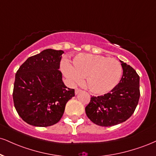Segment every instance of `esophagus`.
<instances>
[{
	"instance_id": "obj_1",
	"label": "esophagus",
	"mask_w": 156,
	"mask_h": 156,
	"mask_svg": "<svg viewBox=\"0 0 156 156\" xmlns=\"http://www.w3.org/2000/svg\"><path fill=\"white\" fill-rule=\"evenodd\" d=\"M80 91H81V90L80 89H76V90H75V94H79Z\"/></svg>"
}]
</instances>
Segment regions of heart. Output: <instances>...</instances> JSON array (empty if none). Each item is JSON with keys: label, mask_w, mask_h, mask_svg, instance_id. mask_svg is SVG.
<instances>
[{"label": "heart", "mask_w": 156, "mask_h": 156, "mask_svg": "<svg viewBox=\"0 0 156 156\" xmlns=\"http://www.w3.org/2000/svg\"><path fill=\"white\" fill-rule=\"evenodd\" d=\"M62 72L72 83H79L86 76V86L91 92L104 94L112 91L119 83L122 66L117 59L102 55L79 54L62 64Z\"/></svg>", "instance_id": "1"}]
</instances>
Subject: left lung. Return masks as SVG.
Segmentation results:
<instances>
[{"label": "left lung", "instance_id": "obj_1", "mask_svg": "<svg viewBox=\"0 0 156 156\" xmlns=\"http://www.w3.org/2000/svg\"><path fill=\"white\" fill-rule=\"evenodd\" d=\"M120 62L123 76L119 83L104 96L91 97L85 108L87 117L100 126H112L126 121L138 105L140 76L130 65Z\"/></svg>", "mask_w": 156, "mask_h": 156}]
</instances>
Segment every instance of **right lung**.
<instances>
[{"label": "right lung", "mask_w": 156, "mask_h": 156, "mask_svg": "<svg viewBox=\"0 0 156 156\" xmlns=\"http://www.w3.org/2000/svg\"><path fill=\"white\" fill-rule=\"evenodd\" d=\"M62 54V50L45 49L28 58L15 75L14 107L28 124L46 127L57 123L75 96V90L65 85L59 70Z\"/></svg>", "instance_id": "1"}]
</instances>
